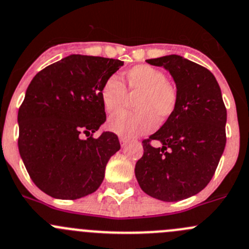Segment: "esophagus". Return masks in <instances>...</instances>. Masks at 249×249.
<instances>
[{
	"label": "esophagus",
	"instance_id": "34e87169",
	"mask_svg": "<svg viewBox=\"0 0 249 249\" xmlns=\"http://www.w3.org/2000/svg\"><path fill=\"white\" fill-rule=\"evenodd\" d=\"M119 141H120V144H122V147H125L127 144V142H129V140L125 139V137H119Z\"/></svg>",
	"mask_w": 249,
	"mask_h": 249
}]
</instances>
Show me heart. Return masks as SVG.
I'll return each mask as SVG.
<instances>
[{
    "mask_svg": "<svg viewBox=\"0 0 249 249\" xmlns=\"http://www.w3.org/2000/svg\"><path fill=\"white\" fill-rule=\"evenodd\" d=\"M126 90L135 112H122L108 122L110 131L125 139L154 130L157 122L164 123L170 118L178 103L176 90L166 81L163 71L147 64L132 67L123 74ZM101 102L107 113L120 110L126 101L125 86L117 76H109L101 88Z\"/></svg>",
    "mask_w": 249,
    "mask_h": 249,
    "instance_id": "b5f03b06",
    "label": "heart"
}]
</instances>
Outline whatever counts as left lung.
I'll list each match as a JSON object with an SVG mask.
<instances>
[{
    "instance_id": "8db88e82",
    "label": "left lung",
    "mask_w": 249,
    "mask_h": 249,
    "mask_svg": "<svg viewBox=\"0 0 249 249\" xmlns=\"http://www.w3.org/2000/svg\"><path fill=\"white\" fill-rule=\"evenodd\" d=\"M163 67L176 85L178 103L160 129L143 141L135 166L144 194L164 202L195 196L213 178L226 143V108L215 76L178 54L147 59ZM149 141H158L153 147Z\"/></svg>"
}]
</instances>
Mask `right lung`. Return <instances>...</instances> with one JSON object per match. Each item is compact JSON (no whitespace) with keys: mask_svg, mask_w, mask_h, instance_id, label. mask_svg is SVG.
Wrapping results in <instances>:
<instances>
[{"mask_svg":"<svg viewBox=\"0 0 249 249\" xmlns=\"http://www.w3.org/2000/svg\"><path fill=\"white\" fill-rule=\"evenodd\" d=\"M124 66L112 58L71 54L36 74L18 112V148L31 180L58 199L93 194L105 178L118 136L93 134L106 122L101 88Z\"/></svg>","mask_w":249,"mask_h":249,"instance_id":"1","label":"right lung"}]
</instances>
